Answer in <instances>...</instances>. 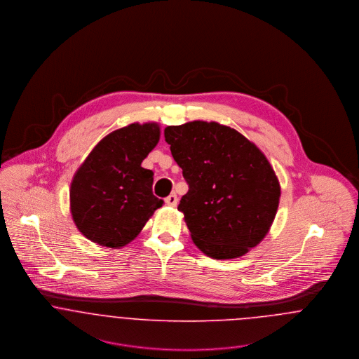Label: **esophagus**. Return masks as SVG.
I'll list each match as a JSON object with an SVG mask.
<instances>
[{
  "mask_svg": "<svg viewBox=\"0 0 359 359\" xmlns=\"http://www.w3.org/2000/svg\"><path fill=\"white\" fill-rule=\"evenodd\" d=\"M165 203H166L169 207H175L177 203H178L177 194H175V193H171L170 196H168V197L165 198Z\"/></svg>",
  "mask_w": 359,
  "mask_h": 359,
  "instance_id": "1",
  "label": "esophagus"
}]
</instances>
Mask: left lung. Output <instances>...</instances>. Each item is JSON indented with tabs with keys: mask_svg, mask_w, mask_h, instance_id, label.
<instances>
[{
	"mask_svg": "<svg viewBox=\"0 0 359 359\" xmlns=\"http://www.w3.org/2000/svg\"><path fill=\"white\" fill-rule=\"evenodd\" d=\"M165 140L188 182L178 210L194 245L215 259L239 258L259 245L281 196L264 152L216 121L169 126Z\"/></svg>",
	"mask_w": 359,
	"mask_h": 359,
	"instance_id": "1",
	"label": "left lung"
}]
</instances>
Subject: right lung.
Here are the masks:
<instances>
[{"label": "right lung", "instance_id": "right-lung-1", "mask_svg": "<svg viewBox=\"0 0 359 359\" xmlns=\"http://www.w3.org/2000/svg\"><path fill=\"white\" fill-rule=\"evenodd\" d=\"M159 136L156 123H133L107 135L79 166L70 210L85 238L109 248L128 245L162 207L152 194L154 172L142 168Z\"/></svg>", "mask_w": 359, "mask_h": 359}]
</instances>
